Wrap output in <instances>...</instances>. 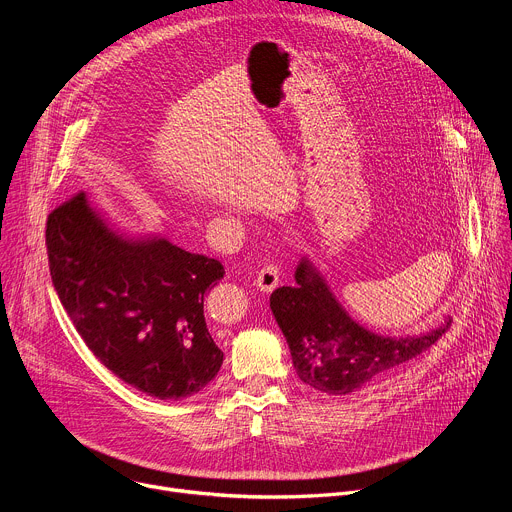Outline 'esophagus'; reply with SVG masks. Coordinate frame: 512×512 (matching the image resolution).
I'll list each match as a JSON object with an SVG mask.
<instances>
[{
	"instance_id": "esophagus-1",
	"label": "esophagus",
	"mask_w": 512,
	"mask_h": 512,
	"mask_svg": "<svg viewBox=\"0 0 512 512\" xmlns=\"http://www.w3.org/2000/svg\"><path fill=\"white\" fill-rule=\"evenodd\" d=\"M255 285L261 291H273L279 285V267L275 263H267L261 267V271L257 273Z\"/></svg>"
}]
</instances>
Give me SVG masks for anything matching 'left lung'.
Returning a JSON list of instances; mask_svg holds the SVG:
<instances>
[{
  "instance_id": "1",
  "label": "left lung",
  "mask_w": 512,
  "mask_h": 512,
  "mask_svg": "<svg viewBox=\"0 0 512 512\" xmlns=\"http://www.w3.org/2000/svg\"><path fill=\"white\" fill-rule=\"evenodd\" d=\"M271 312L289 344L298 377L326 395H346L389 375L440 340L452 320L423 336L385 338L358 326L342 310L320 273L306 261L296 285L269 298Z\"/></svg>"
}]
</instances>
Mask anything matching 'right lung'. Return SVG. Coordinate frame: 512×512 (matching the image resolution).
<instances>
[{
    "label": "right lung",
    "mask_w": 512,
    "mask_h": 512,
    "mask_svg": "<svg viewBox=\"0 0 512 512\" xmlns=\"http://www.w3.org/2000/svg\"><path fill=\"white\" fill-rule=\"evenodd\" d=\"M46 249L60 304L121 381L176 401L202 391L221 371L223 352L204 320V296L225 275L221 261L166 239H121L85 192L48 214Z\"/></svg>",
    "instance_id": "add662e5"
}]
</instances>
